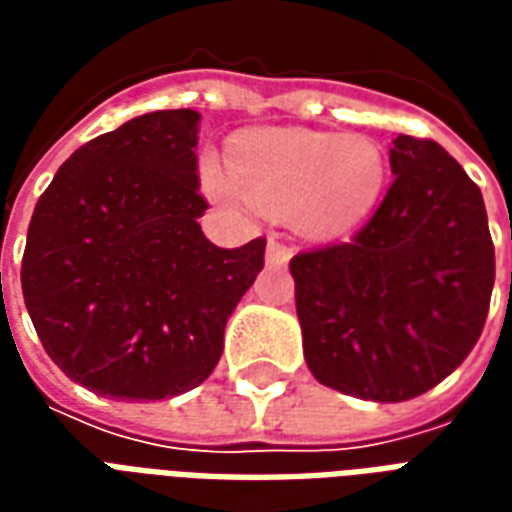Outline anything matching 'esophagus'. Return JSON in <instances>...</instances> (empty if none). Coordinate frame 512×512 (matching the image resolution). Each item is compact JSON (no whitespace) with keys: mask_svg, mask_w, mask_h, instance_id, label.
Segmentation results:
<instances>
[{"mask_svg":"<svg viewBox=\"0 0 512 512\" xmlns=\"http://www.w3.org/2000/svg\"><path fill=\"white\" fill-rule=\"evenodd\" d=\"M266 260L271 266H285L290 260V246L282 244L277 235H271L266 246Z\"/></svg>","mask_w":512,"mask_h":512,"instance_id":"1","label":"esophagus"}]
</instances>
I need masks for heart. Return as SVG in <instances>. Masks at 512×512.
<instances>
[{
  "label": "heart",
  "mask_w": 512,
  "mask_h": 512,
  "mask_svg": "<svg viewBox=\"0 0 512 512\" xmlns=\"http://www.w3.org/2000/svg\"><path fill=\"white\" fill-rule=\"evenodd\" d=\"M233 175L205 169V189L227 208L255 202L296 213L304 233L334 238L376 211L386 186V156L370 136L260 131L230 158Z\"/></svg>",
  "instance_id": "b5f03b06"
}]
</instances>
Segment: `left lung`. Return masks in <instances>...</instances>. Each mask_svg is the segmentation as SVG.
<instances>
[{"mask_svg": "<svg viewBox=\"0 0 512 512\" xmlns=\"http://www.w3.org/2000/svg\"><path fill=\"white\" fill-rule=\"evenodd\" d=\"M395 180L348 244L290 260L304 359L345 395L400 403L469 356L494 290L483 194L433 139L400 134Z\"/></svg>", "mask_w": 512, "mask_h": 512, "instance_id": "8db88e82", "label": "left lung"}]
</instances>
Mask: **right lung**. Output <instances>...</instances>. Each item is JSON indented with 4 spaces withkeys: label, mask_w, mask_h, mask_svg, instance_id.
I'll use <instances>...</instances> for the list:
<instances>
[{
    "label": "right lung",
    "mask_w": 512,
    "mask_h": 512,
    "mask_svg": "<svg viewBox=\"0 0 512 512\" xmlns=\"http://www.w3.org/2000/svg\"><path fill=\"white\" fill-rule=\"evenodd\" d=\"M194 109L134 117L90 139L40 194L21 290L40 343L76 384L164 400L211 376L224 326L263 268L266 238L202 235Z\"/></svg>",
    "instance_id": "right-lung-1"
}]
</instances>
